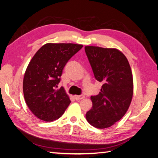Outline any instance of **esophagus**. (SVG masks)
<instances>
[{"label": "esophagus", "instance_id": "esophagus-1", "mask_svg": "<svg viewBox=\"0 0 158 158\" xmlns=\"http://www.w3.org/2000/svg\"><path fill=\"white\" fill-rule=\"evenodd\" d=\"M85 97V95H83V94H81V95H75L74 96V98L76 101H79L80 99H82Z\"/></svg>", "mask_w": 158, "mask_h": 158}]
</instances>
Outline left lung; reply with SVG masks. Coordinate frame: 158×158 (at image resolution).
Returning a JSON list of instances; mask_svg holds the SVG:
<instances>
[{"label":"left lung","mask_w":158,"mask_h":158,"mask_svg":"<svg viewBox=\"0 0 158 158\" xmlns=\"http://www.w3.org/2000/svg\"><path fill=\"white\" fill-rule=\"evenodd\" d=\"M86 54L94 77L103 82L101 92L91 96L93 107L86 114L89 123L106 128L128 111L133 94V78L127 58L117 48L86 46Z\"/></svg>","instance_id":"left-lung-1"}]
</instances>
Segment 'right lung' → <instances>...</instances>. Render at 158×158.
Segmentation results:
<instances>
[{
    "mask_svg": "<svg viewBox=\"0 0 158 158\" xmlns=\"http://www.w3.org/2000/svg\"><path fill=\"white\" fill-rule=\"evenodd\" d=\"M82 47L73 43H47L31 59L23 77V95L27 107L40 120H57L71 103L64 87L56 88L65 64Z\"/></svg>",
    "mask_w": 158,
    "mask_h": 158,
    "instance_id": "add662e5",
    "label": "right lung"
}]
</instances>
